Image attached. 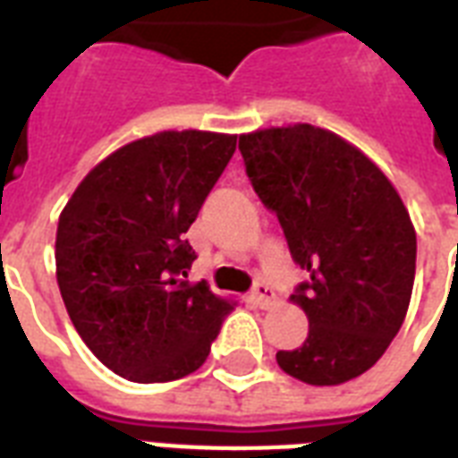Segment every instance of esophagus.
Here are the masks:
<instances>
[{
    "label": "esophagus",
    "instance_id": "1",
    "mask_svg": "<svg viewBox=\"0 0 458 458\" xmlns=\"http://www.w3.org/2000/svg\"><path fill=\"white\" fill-rule=\"evenodd\" d=\"M251 300L257 301L261 309H268V306L273 304V300H276V293H273L271 287L266 285V283H259V285L251 290Z\"/></svg>",
    "mask_w": 458,
    "mask_h": 458
}]
</instances>
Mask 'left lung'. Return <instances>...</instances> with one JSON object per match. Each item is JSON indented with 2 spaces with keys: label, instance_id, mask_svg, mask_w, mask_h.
I'll return each mask as SVG.
<instances>
[{
  "label": "left lung",
  "instance_id": "left-lung-1",
  "mask_svg": "<svg viewBox=\"0 0 458 458\" xmlns=\"http://www.w3.org/2000/svg\"><path fill=\"white\" fill-rule=\"evenodd\" d=\"M254 192L276 211L309 280L290 297L309 318L278 366L306 385H342L385 354L406 318L416 230L387 175L361 149L309 123L240 135Z\"/></svg>",
  "mask_w": 458,
  "mask_h": 458
}]
</instances>
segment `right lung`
Wrapping results in <instances>:
<instances>
[{"instance_id":"obj_1","label":"right lung","mask_w":458,"mask_h":458,"mask_svg":"<svg viewBox=\"0 0 458 458\" xmlns=\"http://www.w3.org/2000/svg\"><path fill=\"white\" fill-rule=\"evenodd\" d=\"M237 135L164 131L128 142L75 187L56 228V283L89 352L132 383L199 369L233 301L190 283L185 233Z\"/></svg>"}]
</instances>
